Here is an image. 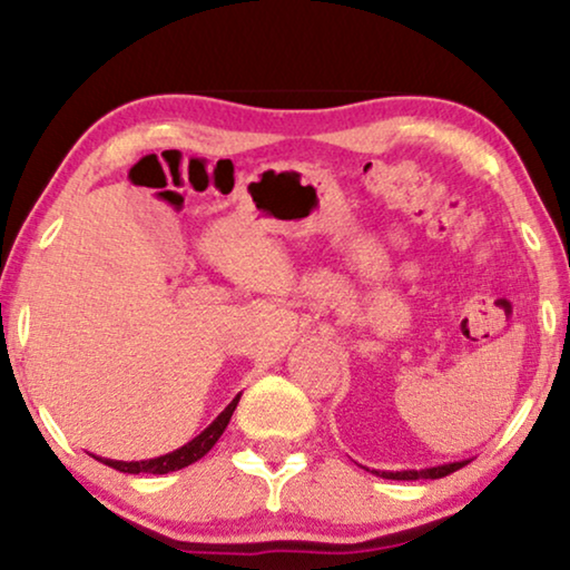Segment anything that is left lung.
Here are the masks:
<instances>
[{
    "mask_svg": "<svg viewBox=\"0 0 570 570\" xmlns=\"http://www.w3.org/2000/svg\"><path fill=\"white\" fill-rule=\"evenodd\" d=\"M472 459H462V462H446V464H435V466H425V470H368V466H363V470H368L373 474H379V478L384 480H439V478H446V474L462 470L464 464H470Z\"/></svg>",
    "mask_w": 570,
    "mask_h": 570,
    "instance_id": "8db88e82",
    "label": "left lung"
}]
</instances>
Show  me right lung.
I'll list each match as a JSON object with an SVG mask.
<instances>
[{"mask_svg":"<svg viewBox=\"0 0 570 570\" xmlns=\"http://www.w3.org/2000/svg\"><path fill=\"white\" fill-rule=\"evenodd\" d=\"M240 400V394H236V400H233L228 407H225L220 415H217L213 423H209L205 431L199 435H194L189 443H184L181 449L170 451V454H163V456H155V459H139V462H119V459H104V456H96L98 462H104L108 466H114V470L119 472H129V474H168V472H176V470H184V466H189L194 462H199L202 456L207 454L209 449L215 446L217 439H220L225 428H228L230 417H233V410H236V404Z\"/></svg>","mask_w":570,"mask_h":570,"instance_id":"1","label":"right lung"}]
</instances>
